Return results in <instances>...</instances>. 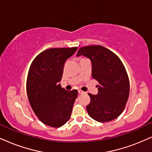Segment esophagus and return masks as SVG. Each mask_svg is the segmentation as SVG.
<instances>
[{"mask_svg":"<svg viewBox=\"0 0 152 152\" xmlns=\"http://www.w3.org/2000/svg\"><path fill=\"white\" fill-rule=\"evenodd\" d=\"M78 93H79L80 94H85V93H86V92H83V91L79 90H78Z\"/></svg>","mask_w":152,"mask_h":152,"instance_id":"34e87169","label":"esophagus"}]
</instances>
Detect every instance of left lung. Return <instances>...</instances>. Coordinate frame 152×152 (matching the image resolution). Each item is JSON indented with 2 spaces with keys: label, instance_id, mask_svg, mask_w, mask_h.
<instances>
[{
  "label": "left lung",
  "instance_id": "obj_1",
  "mask_svg": "<svg viewBox=\"0 0 152 152\" xmlns=\"http://www.w3.org/2000/svg\"><path fill=\"white\" fill-rule=\"evenodd\" d=\"M83 56L92 62V76L99 83L98 93L90 96L86 107L94 120L106 122L116 119L123 112L129 95V80L124 64L114 53L102 46L79 48L77 56Z\"/></svg>",
  "mask_w": 152,
  "mask_h": 152
}]
</instances>
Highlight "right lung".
Returning a JSON list of instances; mask_svg holds the SVG:
<instances>
[{"instance_id":"add662e5","label":"right lung","mask_w":152,"mask_h":152,"mask_svg":"<svg viewBox=\"0 0 152 152\" xmlns=\"http://www.w3.org/2000/svg\"><path fill=\"white\" fill-rule=\"evenodd\" d=\"M77 47L49 48L39 53L30 65L26 90L34 113L44 124L58 128L69 120L78 91H66L61 81L64 62Z\"/></svg>"}]
</instances>
